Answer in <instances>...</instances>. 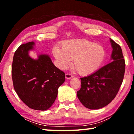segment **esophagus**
I'll return each mask as SVG.
<instances>
[{
    "label": "esophagus",
    "mask_w": 134,
    "mask_h": 134,
    "mask_svg": "<svg viewBox=\"0 0 134 134\" xmlns=\"http://www.w3.org/2000/svg\"><path fill=\"white\" fill-rule=\"evenodd\" d=\"M73 77V76L70 73H67L65 74V78L67 79H71Z\"/></svg>",
    "instance_id": "1"
}]
</instances>
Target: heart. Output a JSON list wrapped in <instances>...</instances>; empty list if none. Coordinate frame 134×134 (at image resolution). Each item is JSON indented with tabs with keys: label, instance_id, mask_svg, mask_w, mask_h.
<instances>
[{
	"label": "heart",
	"instance_id": "1",
	"mask_svg": "<svg viewBox=\"0 0 134 134\" xmlns=\"http://www.w3.org/2000/svg\"><path fill=\"white\" fill-rule=\"evenodd\" d=\"M105 54L102 46L86 40L67 41L62 45V49H54L59 67L65 69L73 60L72 67L82 76L96 71L102 63Z\"/></svg>",
	"mask_w": 134,
	"mask_h": 134
}]
</instances>
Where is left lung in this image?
Masks as SVG:
<instances>
[{"mask_svg":"<svg viewBox=\"0 0 134 134\" xmlns=\"http://www.w3.org/2000/svg\"><path fill=\"white\" fill-rule=\"evenodd\" d=\"M113 48L112 62L87 77L80 78L81 88L77 95L82 105L89 109H98L116 97L123 81L125 62L120 45L110 38Z\"/></svg>","mask_w":134,"mask_h":134,"instance_id":"8db88e82","label":"left lung"}]
</instances>
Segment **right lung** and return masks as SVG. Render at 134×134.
I'll return each instance as SVG.
<instances>
[{"instance_id":"right-lung-1","label":"right lung","mask_w":134,"mask_h":134,"mask_svg":"<svg viewBox=\"0 0 134 134\" xmlns=\"http://www.w3.org/2000/svg\"><path fill=\"white\" fill-rule=\"evenodd\" d=\"M34 42L20 45L13 55V87L21 100L32 109L46 110L56 99L58 89L65 81V73L53 64L47 54L37 60L29 55Z\"/></svg>"}]
</instances>
